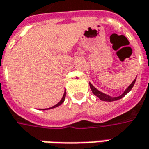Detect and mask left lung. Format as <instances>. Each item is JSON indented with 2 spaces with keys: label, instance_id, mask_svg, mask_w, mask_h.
<instances>
[{
  "label": "left lung",
  "instance_id": "1",
  "mask_svg": "<svg viewBox=\"0 0 149 149\" xmlns=\"http://www.w3.org/2000/svg\"><path fill=\"white\" fill-rule=\"evenodd\" d=\"M136 78L133 81V82L131 84V85H129L128 88L126 89L125 91L123 92V93L122 94V95H120V96L118 97H111L109 96V95H107L106 93H103L100 92L99 90H97V89L93 86V85L91 84V83H89V86H90V89H91V90H92L93 93L95 95V96H97L98 98H99L100 100H102V101H106V102H114V101H116V100H118V99H121L122 97H123L125 96L126 94L127 93L129 92V91H131V89H132L133 85H134V84H135V82H136Z\"/></svg>",
  "mask_w": 149,
  "mask_h": 149
}]
</instances>
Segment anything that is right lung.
Segmentation results:
<instances>
[{
	"label": "right lung",
	"mask_w": 149,
	"mask_h": 149,
	"mask_svg": "<svg viewBox=\"0 0 149 149\" xmlns=\"http://www.w3.org/2000/svg\"><path fill=\"white\" fill-rule=\"evenodd\" d=\"M65 96H66V92H64V95H63V97H62V99L60 100V102H58V103H57L56 105H55L54 107H50V108H48V109H52V108H55V107H59V106H60L61 104H62V103H63V102H64V98H65ZM48 109H42V110H48Z\"/></svg>",
	"instance_id": "1"
}]
</instances>
